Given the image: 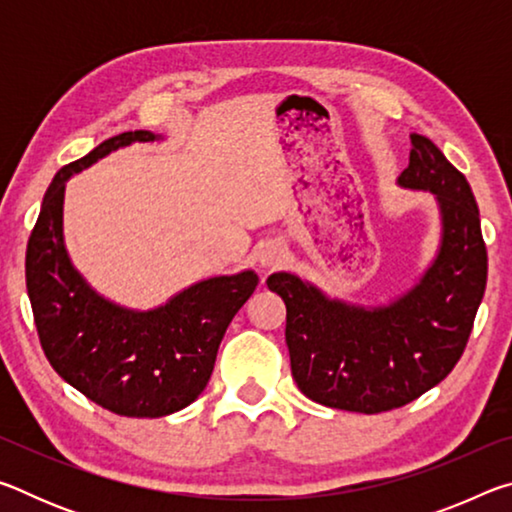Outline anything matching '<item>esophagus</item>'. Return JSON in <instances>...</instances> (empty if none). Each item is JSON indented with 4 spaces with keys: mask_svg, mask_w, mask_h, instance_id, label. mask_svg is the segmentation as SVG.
<instances>
[{
    "mask_svg": "<svg viewBox=\"0 0 512 512\" xmlns=\"http://www.w3.org/2000/svg\"><path fill=\"white\" fill-rule=\"evenodd\" d=\"M282 257H284V250L275 244H266L262 253H259V262L266 268H273L277 264H282Z\"/></svg>",
    "mask_w": 512,
    "mask_h": 512,
    "instance_id": "34e87169",
    "label": "esophagus"
}]
</instances>
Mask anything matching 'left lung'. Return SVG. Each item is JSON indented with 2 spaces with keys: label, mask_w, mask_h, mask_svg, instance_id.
Segmentation results:
<instances>
[{
  "label": "left lung",
  "mask_w": 512,
  "mask_h": 512,
  "mask_svg": "<svg viewBox=\"0 0 512 512\" xmlns=\"http://www.w3.org/2000/svg\"><path fill=\"white\" fill-rule=\"evenodd\" d=\"M397 185L436 196L440 244L420 280L386 305L329 298L293 273L268 289L287 305L291 375L329 409H400L440 384L461 359L488 280L479 207L461 171L429 137L411 133L409 167Z\"/></svg>",
  "instance_id": "8db88e82"
}]
</instances>
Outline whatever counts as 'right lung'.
I'll use <instances>...</instances> for the list:
<instances>
[{
  "mask_svg": "<svg viewBox=\"0 0 512 512\" xmlns=\"http://www.w3.org/2000/svg\"><path fill=\"white\" fill-rule=\"evenodd\" d=\"M162 135L110 137L60 169L42 198L27 246V291L47 359L69 386L126 418H162L205 391L230 320L253 296L255 271L207 277L155 309L103 298L76 271L65 248V183L108 153Z\"/></svg>",
  "mask_w": 512,
  "mask_h": 512,
  "instance_id": "obj_1",
  "label": "right lung"
}]
</instances>
